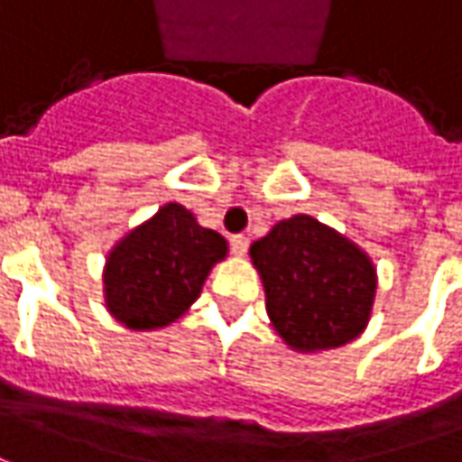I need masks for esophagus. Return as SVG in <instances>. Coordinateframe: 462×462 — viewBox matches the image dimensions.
<instances>
[{"instance_id": "1", "label": "esophagus", "mask_w": 462, "mask_h": 462, "mask_svg": "<svg viewBox=\"0 0 462 462\" xmlns=\"http://www.w3.org/2000/svg\"><path fill=\"white\" fill-rule=\"evenodd\" d=\"M247 245H250V242H247V237H245V235H232L230 237L232 253L237 254V257H242V254L247 253Z\"/></svg>"}]
</instances>
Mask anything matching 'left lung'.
<instances>
[{"label":"left lung","instance_id":"1","mask_svg":"<svg viewBox=\"0 0 462 462\" xmlns=\"http://www.w3.org/2000/svg\"><path fill=\"white\" fill-rule=\"evenodd\" d=\"M267 315L292 350L320 353L365 330L377 275L355 242L310 215L280 220L253 242Z\"/></svg>","mask_w":462,"mask_h":462}]
</instances>
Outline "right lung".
Listing matches in <instances>:
<instances>
[{
  "label": "right lung",
  "instance_id": "add662e5",
  "mask_svg": "<svg viewBox=\"0 0 462 462\" xmlns=\"http://www.w3.org/2000/svg\"><path fill=\"white\" fill-rule=\"evenodd\" d=\"M227 257V240L177 202H167L112 247L105 305L130 330H157L182 318L209 270Z\"/></svg>",
  "mask_w": 462,
  "mask_h": 462
}]
</instances>
